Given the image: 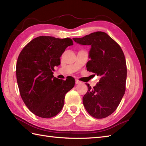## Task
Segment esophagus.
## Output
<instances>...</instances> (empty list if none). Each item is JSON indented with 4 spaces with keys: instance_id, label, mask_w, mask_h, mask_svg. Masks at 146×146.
<instances>
[{
    "instance_id": "1",
    "label": "esophagus",
    "mask_w": 146,
    "mask_h": 146,
    "mask_svg": "<svg viewBox=\"0 0 146 146\" xmlns=\"http://www.w3.org/2000/svg\"><path fill=\"white\" fill-rule=\"evenodd\" d=\"M82 82H80V81H79L78 80H75V84L76 85H78V84H80V83H81Z\"/></svg>"
}]
</instances>
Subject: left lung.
Segmentation results:
<instances>
[{
    "label": "left lung",
    "instance_id": "left-lung-1",
    "mask_svg": "<svg viewBox=\"0 0 146 146\" xmlns=\"http://www.w3.org/2000/svg\"><path fill=\"white\" fill-rule=\"evenodd\" d=\"M73 39L79 44L91 46L86 70L100 76L93 88L86 83L88 91L83 97V105L88 113L97 119L109 116L117 109L125 94L124 54L120 46L104 32H95Z\"/></svg>",
    "mask_w": 146,
    "mask_h": 146
}]
</instances>
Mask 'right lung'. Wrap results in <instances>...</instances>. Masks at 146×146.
<instances>
[{
  "instance_id": "1",
  "label": "right lung",
  "mask_w": 146,
  "mask_h": 146,
  "mask_svg": "<svg viewBox=\"0 0 146 146\" xmlns=\"http://www.w3.org/2000/svg\"><path fill=\"white\" fill-rule=\"evenodd\" d=\"M70 38L41 36L31 41L20 52L16 77L21 98L29 110L42 118L60 112L64 97L75 86V79L60 80L53 76L65 49L73 45Z\"/></svg>"
}]
</instances>
